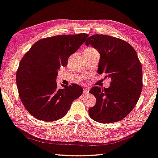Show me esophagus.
Masks as SVG:
<instances>
[{"label": "esophagus", "instance_id": "34e87169", "mask_svg": "<svg viewBox=\"0 0 158 158\" xmlns=\"http://www.w3.org/2000/svg\"><path fill=\"white\" fill-rule=\"evenodd\" d=\"M89 93V89L88 88L83 89V94H87Z\"/></svg>", "mask_w": 158, "mask_h": 158}]
</instances>
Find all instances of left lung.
I'll return each mask as SVG.
<instances>
[{
  "label": "left lung",
  "instance_id": "obj_1",
  "mask_svg": "<svg viewBox=\"0 0 158 158\" xmlns=\"http://www.w3.org/2000/svg\"><path fill=\"white\" fill-rule=\"evenodd\" d=\"M85 44L99 52L97 73L112 80L108 88L89 90L97 103L89 109V116L101 123L120 121L134 109L143 89V69L137 52L128 42L106 35L89 37Z\"/></svg>",
  "mask_w": 158,
  "mask_h": 158
}]
</instances>
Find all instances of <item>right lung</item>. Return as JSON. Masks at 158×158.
<instances>
[{"label":"right lung","instance_id":"obj_1","mask_svg":"<svg viewBox=\"0 0 158 158\" xmlns=\"http://www.w3.org/2000/svg\"><path fill=\"white\" fill-rule=\"evenodd\" d=\"M87 33L60 35L38 40L20 61L16 83L22 103L31 115L46 122L64 117L74 100L83 93L77 84L59 88L56 79L61 66L78 50Z\"/></svg>","mask_w":158,"mask_h":158}]
</instances>
